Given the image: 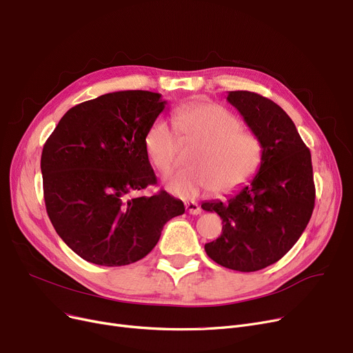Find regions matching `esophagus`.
<instances>
[{
    "instance_id": "esophagus-1",
    "label": "esophagus",
    "mask_w": 353,
    "mask_h": 353,
    "mask_svg": "<svg viewBox=\"0 0 353 353\" xmlns=\"http://www.w3.org/2000/svg\"><path fill=\"white\" fill-rule=\"evenodd\" d=\"M186 210H188L190 214H200V213H201V208L197 205L196 201H188V203H186Z\"/></svg>"
}]
</instances>
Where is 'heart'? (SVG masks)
Masks as SVG:
<instances>
[{"label": "heart", "mask_w": 353, "mask_h": 353, "mask_svg": "<svg viewBox=\"0 0 353 353\" xmlns=\"http://www.w3.org/2000/svg\"><path fill=\"white\" fill-rule=\"evenodd\" d=\"M172 120L181 141L197 144L190 157L193 167L165 180L172 194L192 200L205 190L232 192L261 170L265 157L261 137L243 130L242 121L223 105L205 101L181 104L174 108ZM174 129L159 117L145 133V152L161 173H169L177 160Z\"/></svg>", "instance_id": "1"}]
</instances>
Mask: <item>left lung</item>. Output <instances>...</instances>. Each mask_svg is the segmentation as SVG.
Instances as JSON below:
<instances>
[{
  "label": "left lung",
  "instance_id": "left-lung-1",
  "mask_svg": "<svg viewBox=\"0 0 353 353\" xmlns=\"http://www.w3.org/2000/svg\"><path fill=\"white\" fill-rule=\"evenodd\" d=\"M228 101L261 137V170L228 201H203L221 219V234L205 245L220 266L256 272L282 259L298 242L314 208L309 148L282 107L252 91H229Z\"/></svg>",
  "mask_w": 353,
  "mask_h": 353
}]
</instances>
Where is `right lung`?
<instances>
[{"mask_svg": "<svg viewBox=\"0 0 353 353\" xmlns=\"http://www.w3.org/2000/svg\"><path fill=\"white\" fill-rule=\"evenodd\" d=\"M161 94L125 90L74 105L44 144L46 208L64 243L100 266L134 263L157 245L163 226L184 213L156 184L144 139L165 107Z\"/></svg>", "mask_w": 353, "mask_h": 353, "instance_id": "right-lung-1", "label": "right lung"}]
</instances>
